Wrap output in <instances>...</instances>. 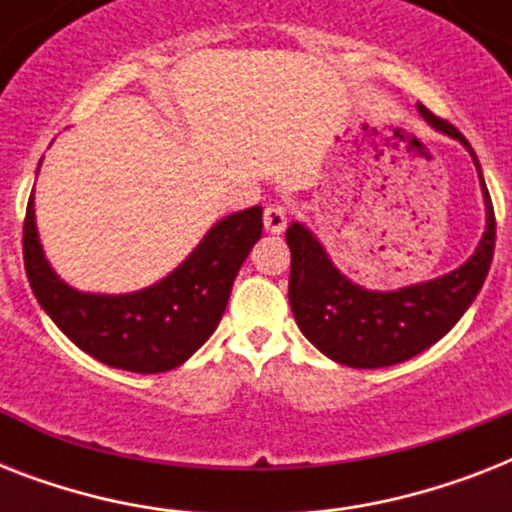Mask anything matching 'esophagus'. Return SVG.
I'll use <instances>...</instances> for the list:
<instances>
[{"label":"esophagus","instance_id":"esophagus-1","mask_svg":"<svg viewBox=\"0 0 512 512\" xmlns=\"http://www.w3.org/2000/svg\"><path fill=\"white\" fill-rule=\"evenodd\" d=\"M287 209L281 207V204H268L265 207V215H263V223H265V231L268 233H281L287 228Z\"/></svg>","mask_w":512,"mask_h":512}]
</instances>
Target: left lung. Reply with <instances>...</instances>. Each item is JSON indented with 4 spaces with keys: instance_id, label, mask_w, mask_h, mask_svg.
<instances>
[{
    "instance_id": "left-lung-1",
    "label": "left lung",
    "mask_w": 512,
    "mask_h": 512,
    "mask_svg": "<svg viewBox=\"0 0 512 512\" xmlns=\"http://www.w3.org/2000/svg\"><path fill=\"white\" fill-rule=\"evenodd\" d=\"M417 111L433 130L468 148L481 180L486 231L476 252L460 268L438 279L388 292L366 289L340 273L311 228L303 223H292L287 228V244L292 252L289 305L297 327L324 356L353 369L401 364L436 345L476 300L494 257L497 223L476 151L457 127L430 114L422 103Z\"/></svg>"
}]
</instances>
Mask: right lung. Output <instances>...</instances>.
<instances>
[{"instance_id":"add662e5","label":"right lung","mask_w":512,"mask_h":512,"mask_svg":"<svg viewBox=\"0 0 512 512\" xmlns=\"http://www.w3.org/2000/svg\"><path fill=\"white\" fill-rule=\"evenodd\" d=\"M39 175V170H36ZM263 233V207L220 217L191 255L151 287L100 295L68 287L44 257L34 193L23 223V260L34 297L76 348L124 372H170L212 337L241 263Z\"/></svg>"}]
</instances>
